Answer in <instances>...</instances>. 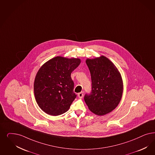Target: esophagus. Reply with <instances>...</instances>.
I'll return each instance as SVG.
<instances>
[{
  "instance_id": "esophagus-1",
  "label": "esophagus",
  "mask_w": 155,
  "mask_h": 155,
  "mask_svg": "<svg viewBox=\"0 0 155 155\" xmlns=\"http://www.w3.org/2000/svg\"><path fill=\"white\" fill-rule=\"evenodd\" d=\"M78 96L79 98H82L83 96H84V92L83 91H81L80 93H79L78 94Z\"/></svg>"
}]
</instances>
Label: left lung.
<instances>
[{"instance_id": "1", "label": "left lung", "mask_w": 155, "mask_h": 155, "mask_svg": "<svg viewBox=\"0 0 155 155\" xmlns=\"http://www.w3.org/2000/svg\"><path fill=\"white\" fill-rule=\"evenodd\" d=\"M90 70L91 91L84 100L91 112L102 116L112 112L121 99L123 80L117 68L107 57L87 59Z\"/></svg>"}]
</instances>
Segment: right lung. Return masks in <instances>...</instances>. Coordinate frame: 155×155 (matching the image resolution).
Instances as JSON below:
<instances>
[{"instance_id":"1","label":"right lung","mask_w":155,"mask_h":155,"mask_svg":"<svg viewBox=\"0 0 155 155\" xmlns=\"http://www.w3.org/2000/svg\"><path fill=\"white\" fill-rule=\"evenodd\" d=\"M80 63V59L57 57L38 70L34 91L36 101L43 111L58 116L69 110L77 97L71 73Z\"/></svg>"}]
</instances>
